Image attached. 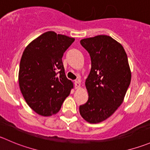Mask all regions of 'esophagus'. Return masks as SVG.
Returning <instances> with one entry per match:
<instances>
[{"instance_id":"1","label":"esophagus","mask_w":150,"mask_h":150,"mask_svg":"<svg viewBox=\"0 0 150 150\" xmlns=\"http://www.w3.org/2000/svg\"><path fill=\"white\" fill-rule=\"evenodd\" d=\"M74 86H75V88H78L80 87V86H81V81H75V82H74Z\"/></svg>"}]
</instances>
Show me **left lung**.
Listing matches in <instances>:
<instances>
[{
	"instance_id": "left-lung-1",
	"label": "left lung",
	"mask_w": 150,
	"mask_h": 150,
	"mask_svg": "<svg viewBox=\"0 0 150 150\" xmlns=\"http://www.w3.org/2000/svg\"><path fill=\"white\" fill-rule=\"evenodd\" d=\"M81 45L89 53L91 68L85 83L88 99L80 105V114L95 124L110 117L122 103L131 72L125 49L110 36L83 39Z\"/></svg>"
}]
</instances>
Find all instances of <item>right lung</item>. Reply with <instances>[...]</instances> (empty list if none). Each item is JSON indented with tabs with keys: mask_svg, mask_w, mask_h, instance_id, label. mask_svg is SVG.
<instances>
[{
	"mask_svg": "<svg viewBox=\"0 0 150 150\" xmlns=\"http://www.w3.org/2000/svg\"><path fill=\"white\" fill-rule=\"evenodd\" d=\"M75 41L47 31L25 49L19 70V85L27 104L44 117L56 114L73 87L65 75L62 57Z\"/></svg>",
	"mask_w": 150,
	"mask_h": 150,
	"instance_id": "1",
	"label": "right lung"
}]
</instances>
